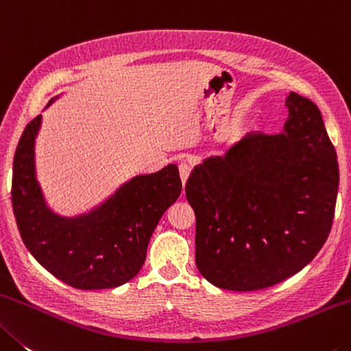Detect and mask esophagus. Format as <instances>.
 <instances>
[{
    "mask_svg": "<svg viewBox=\"0 0 351 351\" xmlns=\"http://www.w3.org/2000/svg\"><path fill=\"white\" fill-rule=\"evenodd\" d=\"M179 172H180V179H182V183L185 185V182L188 180L189 174H191V165H189L188 162H182L179 165Z\"/></svg>",
    "mask_w": 351,
    "mask_h": 351,
    "instance_id": "esophagus-1",
    "label": "esophagus"
}]
</instances>
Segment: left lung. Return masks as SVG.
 Segmentation results:
<instances>
[{"label":"left lung","instance_id":"obj_1","mask_svg":"<svg viewBox=\"0 0 351 351\" xmlns=\"http://www.w3.org/2000/svg\"><path fill=\"white\" fill-rule=\"evenodd\" d=\"M286 134L245 135L194 168L196 266L217 288L258 291L302 271L331 232L339 165L317 106L289 93Z\"/></svg>","mask_w":351,"mask_h":351}]
</instances>
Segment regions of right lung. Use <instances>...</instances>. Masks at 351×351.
<instances>
[{"mask_svg":"<svg viewBox=\"0 0 351 351\" xmlns=\"http://www.w3.org/2000/svg\"><path fill=\"white\" fill-rule=\"evenodd\" d=\"M42 117L23 130L14 155L12 208L31 255L76 289H106L140 272L158 221L180 196L176 165L138 176L93 213L63 219L46 208L34 172V140Z\"/></svg>","mask_w":351,"mask_h":351,"instance_id":"obj_1","label":"right lung"}]
</instances>
